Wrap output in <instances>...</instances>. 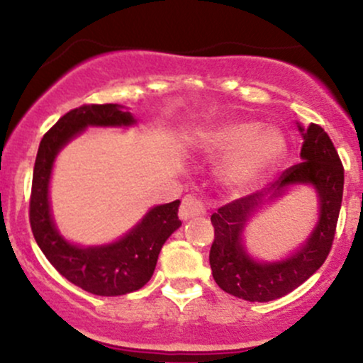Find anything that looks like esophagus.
<instances>
[{
	"label": "esophagus",
	"instance_id": "34e87169",
	"mask_svg": "<svg viewBox=\"0 0 363 363\" xmlns=\"http://www.w3.org/2000/svg\"><path fill=\"white\" fill-rule=\"evenodd\" d=\"M206 208L201 203V199L196 198V196L187 194L184 199H182V205L179 208V218L181 220H189L196 218V216H205Z\"/></svg>",
	"mask_w": 363,
	"mask_h": 363
}]
</instances>
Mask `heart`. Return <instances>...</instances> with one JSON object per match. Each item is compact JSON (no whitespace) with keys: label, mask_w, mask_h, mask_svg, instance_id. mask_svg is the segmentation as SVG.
Returning a JSON list of instances; mask_svg holds the SVG:
<instances>
[{"label":"heart","mask_w":363,"mask_h":363,"mask_svg":"<svg viewBox=\"0 0 363 363\" xmlns=\"http://www.w3.org/2000/svg\"><path fill=\"white\" fill-rule=\"evenodd\" d=\"M201 148L210 158H225V186L245 191L280 164L286 140L280 129L264 128L257 121H230L205 133Z\"/></svg>","instance_id":"b5f03b06"}]
</instances>
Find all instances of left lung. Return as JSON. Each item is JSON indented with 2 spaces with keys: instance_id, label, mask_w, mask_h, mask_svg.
I'll return each instance as SVG.
<instances>
[{
  "instance_id": "left-lung-1",
  "label": "left lung",
  "mask_w": 363,
  "mask_h": 363,
  "mask_svg": "<svg viewBox=\"0 0 363 363\" xmlns=\"http://www.w3.org/2000/svg\"><path fill=\"white\" fill-rule=\"evenodd\" d=\"M302 133V162L291 165L274 181L266 198L262 191L235 199L211 215L215 240L210 249V266L216 285L234 297L249 302H269L290 294L311 278L326 261L335 239L343 199L345 170L328 133L318 124ZM312 185L320 198V220L310 239L285 260L262 263L254 260L242 244L248 218L266 202L279 197L291 185Z\"/></svg>"
}]
</instances>
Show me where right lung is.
Returning a JSON list of instances; mask_svg holds the SVG:
<instances>
[{
  "label": "right lung",
  "mask_w": 363,
  "mask_h": 363,
  "mask_svg": "<svg viewBox=\"0 0 363 363\" xmlns=\"http://www.w3.org/2000/svg\"><path fill=\"white\" fill-rule=\"evenodd\" d=\"M136 119L118 104H89L66 112L40 140L30 194V227L35 242L62 277L85 291L116 297L140 290L155 272L162 245L181 227V201L153 206L119 240L83 247L57 232L49 205V181L60 150L89 126H131Z\"/></svg>",
  "instance_id": "add662e5"
}]
</instances>
